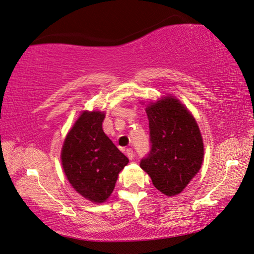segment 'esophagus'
Listing matches in <instances>:
<instances>
[{
	"label": "esophagus",
	"instance_id": "obj_1",
	"mask_svg": "<svg viewBox=\"0 0 254 254\" xmlns=\"http://www.w3.org/2000/svg\"><path fill=\"white\" fill-rule=\"evenodd\" d=\"M126 153H127V156L130 158V160H132V158L134 157V152H133L132 148H127Z\"/></svg>",
	"mask_w": 254,
	"mask_h": 254
}]
</instances>
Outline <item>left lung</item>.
<instances>
[{"instance_id":"left-lung-1","label":"left lung","mask_w":254,"mask_h":254,"mask_svg":"<svg viewBox=\"0 0 254 254\" xmlns=\"http://www.w3.org/2000/svg\"><path fill=\"white\" fill-rule=\"evenodd\" d=\"M151 150L140 163L153 185L167 196L180 193L200 170L203 143L195 119L175 98L146 108Z\"/></svg>"}]
</instances>
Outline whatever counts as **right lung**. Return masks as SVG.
<instances>
[{"label": "right lung", "instance_id": "add662e5", "mask_svg": "<svg viewBox=\"0 0 254 254\" xmlns=\"http://www.w3.org/2000/svg\"><path fill=\"white\" fill-rule=\"evenodd\" d=\"M104 113L84 111L64 140L62 163L69 183L80 195L102 202L111 195L128 158L102 130Z\"/></svg>", "mask_w": 254, "mask_h": 254}]
</instances>
